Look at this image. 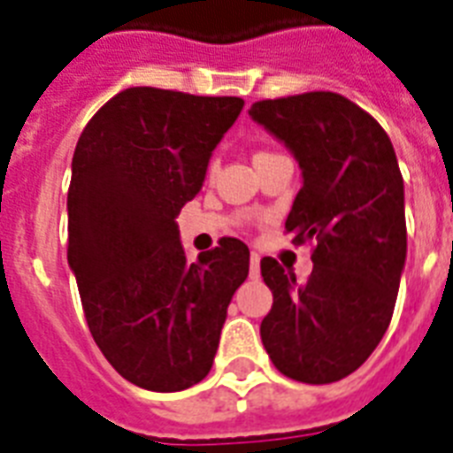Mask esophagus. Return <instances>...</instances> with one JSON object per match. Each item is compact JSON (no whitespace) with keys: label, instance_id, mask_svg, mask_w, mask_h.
Returning a JSON list of instances; mask_svg holds the SVG:
<instances>
[{"label":"esophagus","instance_id":"obj_1","mask_svg":"<svg viewBox=\"0 0 453 453\" xmlns=\"http://www.w3.org/2000/svg\"><path fill=\"white\" fill-rule=\"evenodd\" d=\"M249 274H251V279H258L260 277V256H258V253H251V265H249Z\"/></svg>","mask_w":453,"mask_h":453}]
</instances>
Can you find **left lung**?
Returning <instances> with one entry per match:
<instances>
[{"mask_svg":"<svg viewBox=\"0 0 453 453\" xmlns=\"http://www.w3.org/2000/svg\"><path fill=\"white\" fill-rule=\"evenodd\" d=\"M249 116L303 169L286 230L296 242L316 239L304 284L274 258L260 260L274 296L260 337L290 380L340 381L377 349L398 297L407 258L398 157L381 125L337 93L263 99Z\"/></svg>","mask_w":453,"mask_h":453,"instance_id":"left-lung-1","label":"left lung"}]
</instances>
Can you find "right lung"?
Here are the masks:
<instances>
[{"label": "right lung", "instance_id": "1", "mask_svg": "<svg viewBox=\"0 0 453 453\" xmlns=\"http://www.w3.org/2000/svg\"><path fill=\"white\" fill-rule=\"evenodd\" d=\"M244 99L127 88L86 125L72 160L67 260L88 328L139 388L183 391L214 365L249 246L220 239L188 263L176 216L200 193Z\"/></svg>", "mask_w": 453, "mask_h": 453}]
</instances>
